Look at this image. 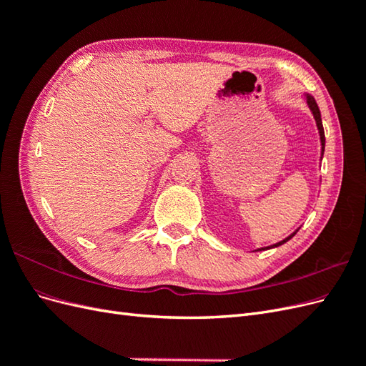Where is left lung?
I'll use <instances>...</instances> for the list:
<instances>
[{
  "label": "left lung",
  "mask_w": 366,
  "mask_h": 366,
  "mask_svg": "<svg viewBox=\"0 0 366 366\" xmlns=\"http://www.w3.org/2000/svg\"><path fill=\"white\" fill-rule=\"evenodd\" d=\"M307 104H308L310 109H312V113H313V116H315L316 125H317V128H319V134H320V143H322V151H324V148H325V134H324V127H322V119H320L319 107H317V104H316V101H315V97H313V96H308V94H307ZM295 234H296V232H295ZM295 234H292L290 237H287L285 239H282V241H280V242H276V244H274L273 247H278V246L284 244V242H287L290 238H293ZM267 249H269V247H267Z\"/></svg>",
  "instance_id": "obj_1"
}]
</instances>
